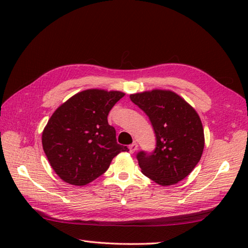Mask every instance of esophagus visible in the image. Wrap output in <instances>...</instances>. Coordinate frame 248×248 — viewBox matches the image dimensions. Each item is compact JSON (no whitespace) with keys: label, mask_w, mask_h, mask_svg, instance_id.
<instances>
[{"label":"esophagus","mask_w":248,"mask_h":248,"mask_svg":"<svg viewBox=\"0 0 248 248\" xmlns=\"http://www.w3.org/2000/svg\"><path fill=\"white\" fill-rule=\"evenodd\" d=\"M138 149V143H136V142H133L132 144L129 145V152L130 153H134Z\"/></svg>","instance_id":"esophagus-1"}]
</instances>
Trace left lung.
I'll list each match as a JSON object with an SVG mask.
<instances>
[{"instance_id": "8db88e82", "label": "left lung", "mask_w": 248, "mask_h": 248, "mask_svg": "<svg viewBox=\"0 0 248 248\" xmlns=\"http://www.w3.org/2000/svg\"><path fill=\"white\" fill-rule=\"evenodd\" d=\"M130 99L149 117L156 139L153 152L137 154L142 173L162 186L187 177L204 148L202 124L195 109L170 91L143 92Z\"/></svg>"}]
</instances>
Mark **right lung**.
Segmentation results:
<instances>
[{"label":"right lung","mask_w":248,"mask_h":248,"mask_svg":"<svg viewBox=\"0 0 248 248\" xmlns=\"http://www.w3.org/2000/svg\"><path fill=\"white\" fill-rule=\"evenodd\" d=\"M124 94L86 90L62 104L43 132V148L50 165L65 183L84 186L108 170L116 155L129 151L117 143L107 117Z\"/></svg>","instance_id":"add662e5"}]
</instances>
